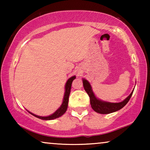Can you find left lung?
I'll use <instances>...</instances> for the list:
<instances>
[{"mask_svg":"<svg viewBox=\"0 0 150 150\" xmlns=\"http://www.w3.org/2000/svg\"><path fill=\"white\" fill-rule=\"evenodd\" d=\"M83 83L84 89L89 96L90 104H91V108H93L94 111L100 114H109L120 110L128 103L132 95L133 91H134V90H133L130 95L122 102H118V103H112V102L102 101V100L96 98L95 94L93 92V90H92L91 85L87 80L83 79Z\"/></svg>","mask_w":150,"mask_h":150,"instance_id":"1","label":"left lung"}]
</instances>
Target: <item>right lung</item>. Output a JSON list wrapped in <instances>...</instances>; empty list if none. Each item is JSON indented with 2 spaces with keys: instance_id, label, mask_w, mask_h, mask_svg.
I'll return each instance as SVG.
<instances>
[{
  "instance_id": "obj_1",
  "label": "right lung",
  "mask_w": 150,
  "mask_h": 150,
  "mask_svg": "<svg viewBox=\"0 0 150 150\" xmlns=\"http://www.w3.org/2000/svg\"><path fill=\"white\" fill-rule=\"evenodd\" d=\"M76 79L75 76H71V78L67 80L66 84H65V93H64V97H63V102L61 106L59 107L58 109H57L56 111H55L54 113L51 115L47 116V117H42V116H38L36 115L32 112H29L30 114L33 115L39 119H41V120H54V119L58 118L59 117L62 116L63 114L66 112L67 108V106H68V100H69V93H70V91H71V83H72V81Z\"/></svg>"
}]
</instances>
